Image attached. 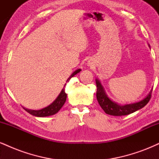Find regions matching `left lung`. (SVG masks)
Segmentation results:
<instances>
[{
  "label": "left lung",
  "instance_id": "left-lung-1",
  "mask_svg": "<svg viewBox=\"0 0 159 159\" xmlns=\"http://www.w3.org/2000/svg\"><path fill=\"white\" fill-rule=\"evenodd\" d=\"M97 91H96V98L98 102L102 108L107 114L113 115V116H124V115L130 114L132 113L135 112L136 111L142 108L149 102L152 96V90L150 91L148 96L144 98L143 100L138 102L129 104V105H120L114 102L107 96L104 90L103 87L98 80H96Z\"/></svg>",
  "mask_w": 159,
  "mask_h": 159
}]
</instances>
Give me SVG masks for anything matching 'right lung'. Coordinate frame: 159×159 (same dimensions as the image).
I'll list each match as a JSON object with an SVG mask.
<instances>
[{"mask_svg": "<svg viewBox=\"0 0 159 159\" xmlns=\"http://www.w3.org/2000/svg\"><path fill=\"white\" fill-rule=\"evenodd\" d=\"M80 71H81V69H77L76 71H75L72 74V75H71L70 77L69 78V79L67 80V81H68L71 78L73 77L75 75H76L77 73H78V72H80ZM66 96L67 95L65 93V90L64 89H63L61 92V93H60L59 96H57V98L53 102V103L51 104L50 105H48V107L38 111L28 110V109L25 108V107H24V109H25L27 112H28L29 114L34 115V116H40V117H43V116H51V115H54L56 113H57L58 111H60V109L63 107V105H64L66 100Z\"/></svg>", "mask_w": 159, "mask_h": 159, "instance_id": "right-lung-1", "label": "right lung"}]
</instances>
